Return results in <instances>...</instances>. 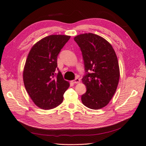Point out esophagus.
Listing matches in <instances>:
<instances>
[{"mask_svg":"<svg viewBox=\"0 0 146 146\" xmlns=\"http://www.w3.org/2000/svg\"><path fill=\"white\" fill-rule=\"evenodd\" d=\"M72 82L73 83H75V84L78 83L79 82H80V79L78 78H76V79H75V80H72Z\"/></svg>","mask_w":146,"mask_h":146,"instance_id":"1","label":"esophagus"}]
</instances>
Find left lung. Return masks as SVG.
Returning a JSON list of instances; mask_svg holds the SVG:
<instances>
[{
    "label": "left lung",
    "instance_id": "8db88e82",
    "mask_svg": "<svg viewBox=\"0 0 146 146\" xmlns=\"http://www.w3.org/2000/svg\"><path fill=\"white\" fill-rule=\"evenodd\" d=\"M74 40L88 72L82 79L87 88L82 102L89 108L100 109L108 104L118 85L120 71L115 51L105 39L91 33L78 35Z\"/></svg>",
    "mask_w": 146,
    "mask_h": 146
}]
</instances>
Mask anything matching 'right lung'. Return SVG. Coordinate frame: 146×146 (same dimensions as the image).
I'll use <instances>...</instances> for the list:
<instances>
[{
	"label": "right lung",
	"instance_id": "obj_1",
	"mask_svg": "<svg viewBox=\"0 0 146 146\" xmlns=\"http://www.w3.org/2000/svg\"><path fill=\"white\" fill-rule=\"evenodd\" d=\"M70 38L67 35H50L35 44L29 53L23 71L24 86L34 104L41 109L58 107L69 87L61 72L57 74L55 72L57 56Z\"/></svg>",
	"mask_w": 146,
	"mask_h": 146
}]
</instances>
